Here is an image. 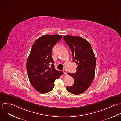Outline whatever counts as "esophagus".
I'll return each mask as SVG.
<instances>
[{
  "label": "esophagus",
  "instance_id": "esophagus-1",
  "mask_svg": "<svg viewBox=\"0 0 121 121\" xmlns=\"http://www.w3.org/2000/svg\"><path fill=\"white\" fill-rule=\"evenodd\" d=\"M63 72H64V74L65 75H67V71L65 70H63Z\"/></svg>",
  "mask_w": 121,
  "mask_h": 121
}]
</instances>
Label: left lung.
<instances>
[{
	"label": "left lung",
	"instance_id": "left-lung-1",
	"mask_svg": "<svg viewBox=\"0 0 121 121\" xmlns=\"http://www.w3.org/2000/svg\"><path fill=\"white\" fill-rule=\"evenodd\" d=\"M63 38L72 51L73 62L78 65L76 73H68L73 78L74 83L66 88L73 94L79 95L89 88L94 79L96 58L90 43L86 39L71 35Z\"/></svg>",
	"mask_w": 121,
	"mask_h": 121
}]
</instances>
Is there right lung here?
Here are the masks:
<instances>
[{
  "mask_svg": "<svg viewBox=\"0 0 121 121\" xmlns=\"http://www.w3.org/2000/svg\"><path fill=\"white\" fill-rule=\"evenodd\" d=\"M62 35H45L34 43L26 62L27 75L32 86L38 92L45 94L54 88L56 79L63 74L55 69L51 56L53 46Z\"/></svg>",
  "mask_w": 121,
  "mask_h": 121,
  "instance_id": "right-lung-1",
  "label": "right lung"
}]
</instances>
